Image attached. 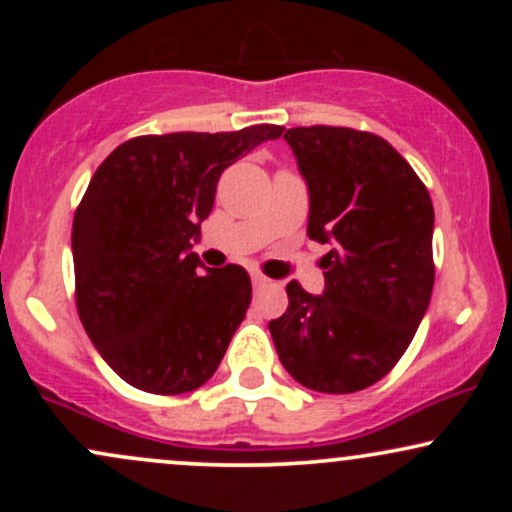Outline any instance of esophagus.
<instances>
[{
    "label": "esophagus",
    "instance_id": "1",
    "mask_svg": "<svg viewBox=\"0 0 512 512\" xmlns=\"http://www.w3.org/2000/svg\"><path fill=\"white\" fill-rule=\"evenodd\" d=\"M267 284H269L267 276L260 272H252V286H255V289H262V286H267Z\"/></svg>",
    "mask_w": 512,
    "mask_h": 512
}]
</instances>
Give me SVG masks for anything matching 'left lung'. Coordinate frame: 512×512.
<instances>
[{"instance_id":"obj_1","label":"left lung","mask_w":512,"mask_h":512,"mask_svg":"<svg viewBox=\"0 0 512 512\" xmlns=\"http://www.w3.org/2000/svg\"><path fill=\"white\" fill-rule=\"evenodd\" d=\"M284 139L308 182V238L325 291L286 286L289 308L269 322L293 380L349 395L385 378L431 303L433 202L414 168L383 137L349 127H293Z\"/></svg>"}]
</instances>
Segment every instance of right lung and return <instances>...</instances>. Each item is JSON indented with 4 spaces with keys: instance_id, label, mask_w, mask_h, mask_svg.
I'll return each mask as SVG.
<instances>
[{
    "instance_id": "obj_1",
    "label": "right lung",
    "mask_w": 512,
    "mask_h": 512,
    "mask_svg": "<svg viewBox=\"0 0 512 512\" xmlns=\"http://www.w3.org/2000/svg\"><path fill=\"white\" fill-rule=\"evenodd\" d=\"M284 127L173 132L120 144L74 214L76 310L103 361L151 395H182L219 368L250 308L240 264L202 272L192 240L216 182Z\"/></svg>"
}]
</instances>
